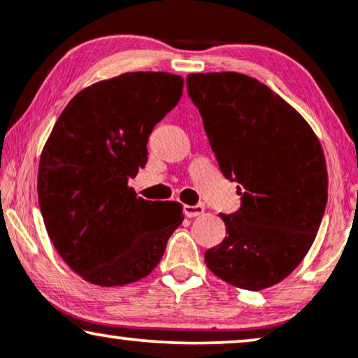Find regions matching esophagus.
<instances>
[{
  "instance_id": "1",
  "label": "esophagus",
  "mask_w": 358,
  "mask_h": 358,
  "mask_svg": "<svg viewBox=\"0 0 358 358\" xmlns=\"http://www.w3.org/2000/svg\"><path fill=\"white\" fill-rule=\"evenodd\" d=\"M203 212H205L203 205H184V213L187 218L199 217V215H202Z\"/></svg>"
}]
</instances>
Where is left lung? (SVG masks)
I'll return each instance as SVG.
<instances>
[{
	"label": "left lung",
	"instance_id": "8db88e82",
	"mask_svg": "<svg viewBox=\"0 0 358 358\" xmlns=\"http://www.w3.org/2000/svg\"><path fill=\"white\" fill-rule=\"evenodd\" d=\"M185 81L220 169L241 195L236 213H220L227 236L205 264L229 285L264 290L295 271L320 229L327 202L320 138L256 78L190 73Z\"/></svg>",
	"mask_w": 358,
	"mask_h": 358
}]
</instances>
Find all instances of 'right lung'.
Returning a JSON list of instances; mask_svg holds the SVG:
<instances>
[{
  "mask_svg": "<svg viewBox=\"0 0 358 358\" xmlns=\"http://www.w3.org/2000/svg\"><path fill=\"white\" fill-rule=\"evenodd\" d=\"M182 87L179 75L124 73L78 92L53 125L38 161V205L53 246L86 282L122 287L150 275L182 223L179 202H150L129 185Z\"/></svg>",
  "mask_w": 358,
  "mask_h": 358,
  "instance_id": "1",
  "label": "right lung"
}]
</instances>
